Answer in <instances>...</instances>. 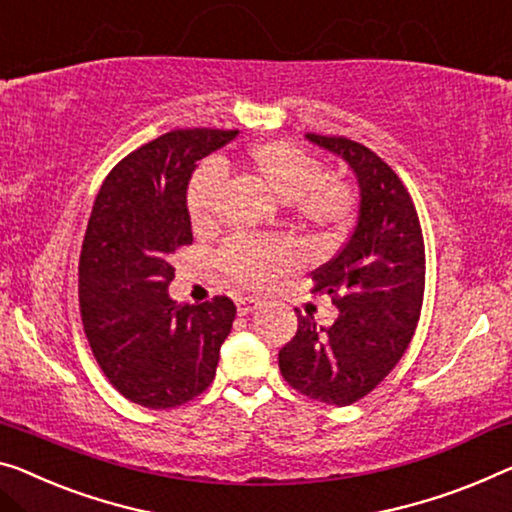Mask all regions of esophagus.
<instances>
[{
  "mask_svg": "<svg viewBox=\"0 0 512 512\" xmlns=\"http://www.w3.org/2000/svg\"><path fill=\"white\" fill-rule=\"evenodd\" d=\"M262 301L257 299V296H239L236 299V310H239V315H250V312H255Z\"/></svg>",
  "mask_w": 512,
  "mask_h": 512,
  "instance_id": "obj_1",
  "label": "esophagus"
}]
</instances>
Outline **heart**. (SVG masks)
Segmentation results:
<instances>
[{"label": "heart", "instance_id": "heart-1", "mask_svg": "<svg viewBox=\"0 0 512 512\" xmlns=\"http://www.w3.org/2000/svg\"><path fill=\"white\" fill-rule=\"evenodd\" d=\"M243 163L278 200L292 207L303 225L329 232L338 230L352 216V190L340 181L324 179L322 163L294 144L259 142L248 149ZM220 181V170L213 165H202L190 179L186 209L195 227L211 220ZM223 264L241 285L262 287L294 264V250L282 241L234 239L223 250Z\"/></svg>", "mask_w": 512, "mask_h": 512}]
</instances>
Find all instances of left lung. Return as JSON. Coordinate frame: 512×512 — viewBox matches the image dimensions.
<instances>
[{"label":"left lung","mask_w":512,"mask_h":512,"mask_svg":"<svg viewBox=\"0 0 512 512\" xmlns=\"http://www.w3.org/2000/svg\"><path fill=\"white\" fill-rule=\"evenodd\" d=\"M305 140L354 172L358 218L340 253L312 271V292L331 296L338 319L317 326L315 317L296 310L299 329L280 349L278 365L299 393L347 407L407 352L423 305V232L407 188L375 151L347 137L308 133Z\"/></svg>","instance_id":"1"}]
</instances>
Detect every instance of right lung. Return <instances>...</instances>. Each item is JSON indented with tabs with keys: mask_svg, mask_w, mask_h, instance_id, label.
<instances>
[{
	"mask_svg": "<svg viewBox=\"0 0 512 512\" xmlns=\"http://www.w3.org/2000/svg\"><path fill=\"white\" fill-rule=\"evenodd\" d=\"M239 131L188 128L128 154L98 190L80 253V312L98 365L147 409L193 400L216 377L236 305L177 303L174 253L193 243L186 209L197 163Z\"/></svg>",
	"mask_w": 512,
	"mask_h": 512,
	"instance_id": "obj_1",
	"label": "right lung"
}]
</instances>
